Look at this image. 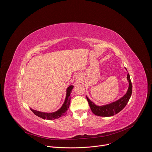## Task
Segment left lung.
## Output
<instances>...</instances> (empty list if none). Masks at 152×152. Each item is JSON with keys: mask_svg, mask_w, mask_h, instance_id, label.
Masks as SVG:
<instances>
[{"mask_svg": "<svg viewBox=\"0 0 152 152\" xmlns=\"http://www.w3.org/2000/svg\"><path fill=\"white\" fill-rule=\"evenodd\" d=\"M127 79L129 81L128 90L123 97L116 102L104 106H98L86 97L91 110L94 114L100 117H110L118 114L123 109L131 98L132 93V85L129 73L127 76Z\"/></svg>", "mask_w": 152, "mask_h": 152, "instance_id": "obj_1", "label": "left lung"}]
</instances>
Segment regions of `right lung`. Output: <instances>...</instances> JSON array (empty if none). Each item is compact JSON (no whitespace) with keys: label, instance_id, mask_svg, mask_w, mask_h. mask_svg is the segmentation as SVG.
I'll list each match as a JSON object with an SVG mask.
<instances>
[{"label":"right lung","instance_id":"add662e5","mask_svg":"<svg viewBox=\"0 0 152 152\" xmlns=\"http://www.w3.org/2000/svg\"><path fill=\"white\" fill-rule=\"evenodd\" d=\"M73 88V86L71 85L69 87H68L67 90V94H66V100H65V102L64 104H62V107L60 108V109L52 113H41L39 111H37L35 110H33L31 108H30L32 112L34 113L35 115L37 116L42 118V119H47V120H54L56 118H58L59 117H61L64 115H66L67 114V111L68 110L70 103V94L72 93V90Z\"/></svg>","mask_w":152,"mask_h":152}]
</instances>
